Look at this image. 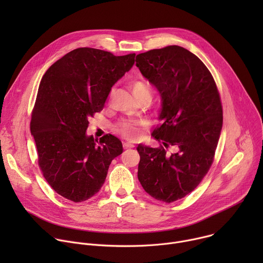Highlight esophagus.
Instances as JSON below:
<instances>
[{"mask_svg":"<svg viewBox=\"0 0 263 263\" xmlns=\"http://www.w3.org/2000/svg\"><path fill=\"white\" fill-rule=\"evenodd\" d=\"M123 145H124V148H132V147H134V144L132 142H129V141H125L123 143Z\"/></svg>","mask_w":263,"mask_h":263,"instance_id":"esophagus-1","label":"esophagus"}]
</instances>
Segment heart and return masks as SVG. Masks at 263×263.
Here are the masks:
<instances>
[{
  "label": "heart",
  "instance_id": "heart-1",
  "mask_svg": "<svg viewBox=\"0 0 263 263\" xmlns=\"http://www.w3.org/2000/svg\"><path fill=\"white\" fill-rule=\"evenodd\" d=\"M133 93L136 99H139L141 97L148 96L151 97L152 92L149 89L148 85L143 81H136L133 84ZM141 122H123L119 125V131L122 133L125 137H128L130 139H134L138 136V126L141 125Z\"/></svg>",
  "mask_w": 263,
  "mask_h": 263
}]
</instances>
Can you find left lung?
I'll use <instances>...</instances> for the list:
<instances>
[{"label":"left lung","mask_w":263,"mask_h":263,"mask_svg":"<svg viewBox=\"0 0 263 263\" xmlns=\"http://www.w3.org/2000/svg\"><path fill=\"white\" fill-rule=\"evenodd\" d=\"M142 76L159 92L161 125L152 136L178 151L138 144L137 177L154 199L172 203L192 193L209 171L222 127L219 95L206 65L179 46L136 56Z\"/></svg>","instance_id":"1"}]
</instances>
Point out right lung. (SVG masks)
<instances>
[{"label":"right lung","mask_w":263,"mask_h":263,"mask_svg":"<svg viewBox=\"0 0 263 263\" xmlns=\"http://www.w3.org/2000/svg\"><path fill=\"white\" fill-rule=\"evenodd\" d=\"M135 54L115 56L79 48L46 71L31 118L39 164L52 189L79 203L99 193L109 165L123 153L122 141L87 135L88 120L100 112L110 90L134 64Z\"/></svg>","instance_id":"1"}]
</instances>
